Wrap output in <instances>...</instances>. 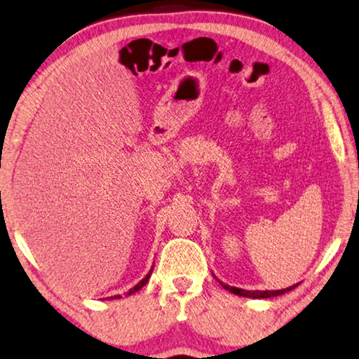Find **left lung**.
<instances>
[{
  "mask_svg": "<svg viewBox=\"0 0 359 359\" xmlns=\"http://www.w3.org/2000/svg\"><path fill=\"white\" fill-rule=\"evenodd\" d=\"M215 279H217L218 283L222 284L223 289L229 290L231 294H236V295H241V297H249V299H269V297H278V295L285 294V292H289V290H294L297 285H299V284H294V285H290V287H287V289H280V290H245V289L233 287V285L224 284L223 280H219L217 278V276H215Z\"/></svg>",
  "mask_w": 359,
  "mask_h": 359,
  "instance_id": "1",
  "label": "left lung"
}]
</instances>
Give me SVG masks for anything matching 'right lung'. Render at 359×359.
Here are the masks:
<instances>
[{
  "label": "right lung",
  "mask_w": 359,
  "mask_h": 359,
  "mask_svg": "<svg viewBox=\"0 0 359 359\" xmlns=\"http://www.w3.org/2000/svg\"><path fill=\"white\" fill-rule=\"evenodd\" d=\"M152 269H154V266L151 268V271H149L147 274H146V278L144 279H141L140 283H137L133 289H130L128 292H126V295H131V294H135V292H137L140 289H142L146 285V283L149 280V278H151V274H152ZM114 299H122V295H114V297H109V300H114Z\"/></svg>",
  "instance_id": "1"
}]
</instances>
